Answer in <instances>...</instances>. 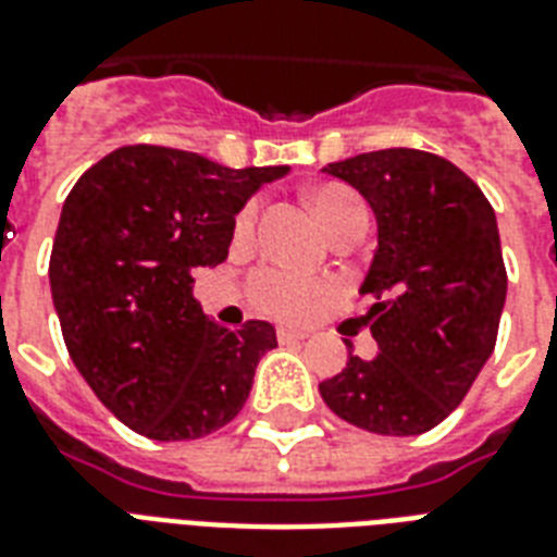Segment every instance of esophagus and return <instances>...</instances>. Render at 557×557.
I'll return each mask as SVG.
<instances>
[{
	"label": "esophagus",
	"mask_w": 557,
	"mask_h": 557,
	"mask_svg": "<svg viewBox=\"0 0 557 557\" xmlns=\"http://www.w3.org/2000/svg\"><path fill=\"white\" fill-rule=\"evenodd\" d=\"M275 337H278V343H296V341H305L308 337V332H299V329H278L275 332Z\"/></svg>",
	"instance_id": "esophagus-1"
}]
</instances>
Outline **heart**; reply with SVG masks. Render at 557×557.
<instances>
[{
	"mask_svg": "<svg viewBox=\"0 0 557 557\" xmlns=\"http://www.w3.org/2000/svg\"><path fill=\"white\" fill-rule=\"evenodd\" d=\"M313 214L320 220L325 232L341 220L349 208L361 205V199L346 190V187H320L311 196ZM255 223V205H246L240 216H237V234H246ZM325 287L317 282H308L302 275L290 273V270H278V267H263L252 275L249 282V296L261 311L282 317V320H302L317 308L323 299Z\"/></svg>",
	"mask_w": 557,
	"mask_h": 557,
	"instance_id": "1",
	"label": "heart"
}]
</instances>
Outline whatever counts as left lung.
Wrapping results in <instances>:
<instances>
[{
	"instance_id": "8db88e82",
	"label": "left lung",
	"mask_w": 557,
	"mask_h": 557,
	"mask_svg": "<svg viewBox=\"0 0 557 557\" xmlns=\"http://www.w3.org/2000/svg\"><path fill=\"white\" fill-rule=\"evenodd\" d=\"M323 173L352 184L379 223L361 284L379 355H349L320 384L323 403L363 432H429L461 405L496 346L508 290L496 214L470 175L420 149L363 152Z\"/></svg>"
}]
</instances>
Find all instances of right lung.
Returning <instances> with one entry per match:
<instances>
[{
	"label": "right lung",
	"mask_w": 557,
	"mask_h": 557,
	"mask_svg": "<svg viewBox=\"0 0 557 557\" xmlns=\"http://www.w3.org/2000/svg\"><path fill=\"white\" fill-rule=\"evenodd\" d=\"M287 173L137 144L104 154L66 196L49 258L66 352L137 434L196 441L249 399L275 329L216 325L194 299V275L225 261L234 214Z\"/></svg>",
	"instance_id": "obj_1"
}]
</instances>
